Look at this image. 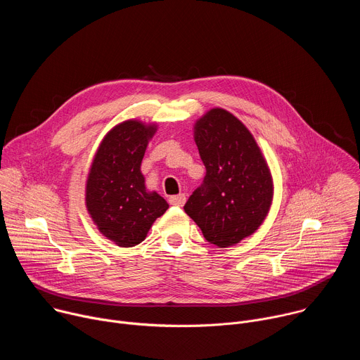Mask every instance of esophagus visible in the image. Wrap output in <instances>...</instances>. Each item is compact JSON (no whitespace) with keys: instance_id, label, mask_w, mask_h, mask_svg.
Listing matches in <instances>:
<instances>
[{"instance_id":"obj_1","label":"esophagus","mask_w":360,"mask_h":360,"mask_svg":"<svg viewBox=\"0 0 360 360\" xmlns=\"http://www.w3.org/2000/svg\"><path fill=\"white\" fill-rule=\"evenodd\" d=\"M186 202V195L185 193H179V195H174L169 198V203L175 205V207H184Z\"/></svg>"}]
</instances>
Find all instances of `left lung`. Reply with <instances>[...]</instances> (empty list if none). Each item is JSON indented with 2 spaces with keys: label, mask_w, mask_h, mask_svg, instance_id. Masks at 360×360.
<instances>
[{
  "label": "left lung",
  "mask_w": 360,
  "mask_h": 360,
  "mask_svg": "<svg viewBox=\"0 0 360 360\" xmlns=\"http://www.w3.org/2000/svg\"><path fill=\"white\" fill-rule=\"evenodd\" d=\"M193 139L207 176L184 210L208 242L236 245L269 214L275 188L271 168L250 131L224 108L195 121Z\"/></svg>",
  "instance_id": "8db88e82"
}]
</instances>
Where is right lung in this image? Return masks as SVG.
<instances>
[{
	"label": "right lung",
	"mask_w": 360,
	"mask_h": 360,
	"mask_svg": "<svg viewBox=\"0 0 360 360\" xmlns=\"http://www.w3.org/2000/svg\"><path fill=\"white\" fill-rule=\"evenodd\" d=\"M157 122L125 120L102 138L85 182V207L96 229L121 248L141 243L152 224L169 208L149 191L141 171Z\"/></svg>",
	"instance_id": "1"
}]
</instances>
